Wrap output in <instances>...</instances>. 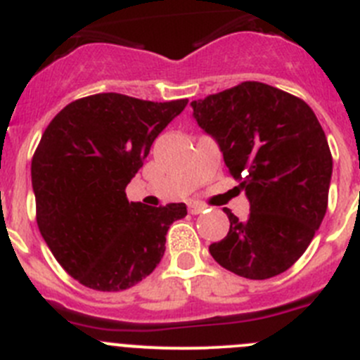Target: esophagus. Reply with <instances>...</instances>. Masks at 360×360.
<instances>
[{
	"label": "esophagus",
	"instance_id": "1",
	"mask_svg": "<svg viewBox=\"0 0 360 360\" xmlns=\"http://www.w3.org/2000/svg\"><path fill=\"white\" fill-rule=\"evenodd\" d=\"M205 208H207V207H205V205H201V203H191V205H189V212H191V214H193V215L203 214Z\"/></svg>",
	"mask_w": 360,
	"mask_h": 360
}]
</instances>
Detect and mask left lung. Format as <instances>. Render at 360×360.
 Wrapping results in <instances>:
<instances>
[{"mask_svg": "<svg viewBox=\"0 0 360 360\" xmlns=\"http://www.w3.org/2000/svg\"><path fill=\"white\" fill-rule=\"evenodd\" d=\"M191 108L251 210L240 221L224 208L229 231L208 248L212 258L248 279L279 276L304 255L327 212L332 155L316 115L300 98L256 81Z\"/></svg>", "mask_w": 360, "mask_h": 360, "instance_id": "8db88e82", "label": "left lung"}]
</instances>
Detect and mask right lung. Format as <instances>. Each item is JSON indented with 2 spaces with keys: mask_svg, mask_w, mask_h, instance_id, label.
Instances as JSON below:
<instances>
[{
  "mask_svg": "<svg viewBox=\"0 0 360 360\" xmlns=\"http://www.w3.org/2000/svg\"><path fill=\"white\" fill-rule=\"evenodd\" d=\"M186 105L187 98L97 94L65 105L47 125L32 160L37 224L81 285L120 292L159 265L167 229L186 217V203L146 207L127 200L125 187Z\"/></svg>",
  "mask_w": 360,
  "mask_h": 360,
  "instance_id": "add662e5",
  "label": "right lung"
}]
</instances>
